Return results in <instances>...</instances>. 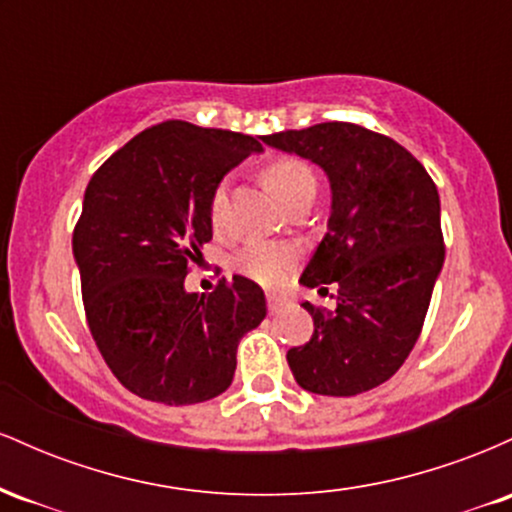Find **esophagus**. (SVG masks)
Masks as SVG:
<instances>
[{
    "mask_svg": "<svg viewBox=\"0 0 512 512\" xmlns=\"http://www.w3.org/2000/svg\"><path fill=\"white\" fill-rule=\"evenodd\" d=\"M289 303L286 301L284 296H279V293H267V308H269V313H279L281 308H284V305Z\"/></svg>",
    "mask_w": 512,
    "mask_h": 512,
    "instance_id": "obj_1",
    "label": "esophagus"
}]
</instances>
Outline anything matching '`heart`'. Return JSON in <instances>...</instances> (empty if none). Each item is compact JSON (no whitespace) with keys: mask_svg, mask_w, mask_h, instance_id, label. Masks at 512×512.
Masks as SVG:
<instances>
[{"mask_svg":"<svg viewBox=\"0 0 512 512\" xmlns=\"http://www.w3.org/2000/svg\"><path fill=\"white\" fill-rule=\"evenodd\" d=\"M262 180L284 207L296 197H315L317 190L313 168L301 158L293 156H281L269 161L262 170ZM223 214H226V185H219L209 202V216L216 228L223 223ZM293 262H296V252L289 245L255 243L245 248L243 257H240V269L264 286H276L289 276Z\"/></svg>","mask_w":512,"mask_h":512,"instance_id":"1","label":"heart"}]
</instances>
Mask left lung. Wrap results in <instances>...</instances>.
Segmentation results:
<instances>
[{"mask_svg":"<svg viewBox=\"0 0 512 512\" xmlns=\"http://www.w3.org/2000/svg\"><path fill=\"white\" fill-rule=\"evenodd\" d=\"M272 149L308 158L332 190L327 233L303 269L308 289L337 281V308H303L315 332L286 361L303 390L354 397L407 361L443 269L440 197L404 146L351 122L269 134Z\"/></svg>","mask_w":512,"mask_h":512,"instance_id":"obj_1","label":"left lung"}]
</instances>
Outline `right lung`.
I'll return each mask as SVG.
<instances>
[{
  "label": "right lung",
  "instance_id": "add662e5",
  "mask_svg": "<svg viewBox=\"0 0 512 512\" xmlns=\"http://www.w3.org/2000/svg\"><path fill=\"white\" fill-rule=\"evenodd\" d=\"M260 151L250 134L168 120L115 151L88 182L72 238L86 320L134 395L180 407L231 385L240 339L267 315L264 291L233 276L199 296L185 276L211 240V195Z\"/></svg>",
  "mask_w": 512,
  "mask_h": 512
}]
</instances>
